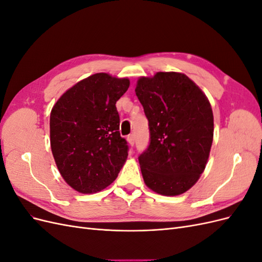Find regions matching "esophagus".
I'll return each instance as SVG.
<instances>
[{
	"mask_svg": "<svg viewBox=\"0 0 262 262\" xmlns=\"http://www.w3.org/2000/svg\"><path fill=\"white\" fill-rule=\"evenodd\" d=\"M126 140H128V143L131 146H133L134 142H136V137H134V134H130V136H128V138H126Z\"/></svg>",
	"mask_w": 262,
	"mask_h": 262,
	"instance_id": "1",
	"label": "esophagus"
}]
</instances>
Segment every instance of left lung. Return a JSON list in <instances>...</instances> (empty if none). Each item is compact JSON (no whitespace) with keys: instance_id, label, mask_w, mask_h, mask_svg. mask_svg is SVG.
<instances>
[{"instance_id":"obj_1","label":"left lung","mask_w":262,"mask_h":262,"mask_svg":"<svg viewBox=\"0 0 262 262\" xmlns=\"http://www.w3.org/2000/svg\"><path fill=\"white\" fill-rule=\"evenodd\" d=\"M136 94L148 120L150 142L139 157L145 185L162 195H179L195 185L207 166L214 120L208 97L179 72L141 76Z\"/></svg>"}]
</instances>
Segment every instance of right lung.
I'll return each mask as SVG.
<instances>
[{
    "mask_svg": "<svg viewBox=\"0 0 262 262\" xmlns=\"http://www.w3.org/2000/svg\"><path fill=\"white\" fill-rule=\"evenodd\" d=\"M130 80L96 73L77 82L50 114V145L67 184L80 193H96L113 184L128 157L119 132L116 102Z\"/></svg>",
    "mask_w": 262,
    "mask_h": 262,
    "instance_id": "1",
    "label": "right lung"
}]
</instances>
